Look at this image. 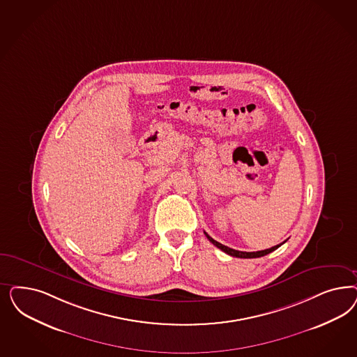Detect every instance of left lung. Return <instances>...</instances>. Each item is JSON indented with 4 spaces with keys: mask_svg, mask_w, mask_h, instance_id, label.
Wrapping results in <instances>:
<instances>
[{
    "mask_svg": "<svg viewBox=\"0 0 357 357\" xmlns=\"http://www.w3.org/2000/svg\"><path fill=\"white\" fill-rule=\"evenodd\" d=\"M205 235H206L207 239L210 241V242L213 243L215 247H218L219 250H222L223 252L227 253V255H230V256H234V257H241V259H255V257H261V256H265V255H268V253L273 252L275 250H277L281 244H277L275 247H272V248H268V250H264V251H256V252H243V251H236V250H232L230 247H227V245H223V244H220V243L217 242V241H214L210 235H207L206 232H205Z\"/></svg>",
    "mask_w": 357,
    "mask_h": 357,
    "instance_id": "obj_1",
    "label": "left lung"
}]
</instances>
